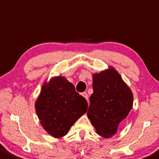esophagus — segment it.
<instances>
[{
    "label": "esophagus",
    "mask_w": 159,
    "mask_h": 159,
    "mask_svg": "<svg viewBox=\"0 0 159 159\" xmlns=\"http://www.w3.org/2000/svg\"><path fill=\"white\" fill-rule=\"evenodd\" d=\"M81 95H82V96L84 98V99H85V100H88L89 96H88V94H87L86 93H81Z\"/></svg>",
    "instance_id": "34e87169"
}]
</instances>
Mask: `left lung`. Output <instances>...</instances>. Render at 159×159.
<instances>
[{
	"label": "left lung",
	"instance_id": "1",
	"mask_svg": "<svg viewBox=\"0 0 159 159\" xmlns=\"http://www.w3.org/2000/svg\"><path fill=\"white\" fill-rule=\"evenodd\" d=\"M93 81L87 115L98 135L111 138L133 108V92L113 66L94 73Z\"/></svg>",
	"mask_w": 159,
	"mask_h": 159
}]
</instances>
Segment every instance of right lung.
<instances>
[{
	"instance_id": "obj_1",
	"label": "right lung",
	"mask_w": 159,
	"mask_h": 159,
	"mask_svg": "<svg viewBox=\"0 0 159 159\" xmlns=\"http://www.w3.org/2000/svg\"><path fill=\"white\" fill-rule=\"evenodd\" d=\"M34 106L41 126L50 136L59 139L86 113L88 103L72 83L59 75L44 81Z\"/></svg>"
}]
</instances>
